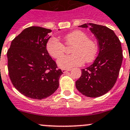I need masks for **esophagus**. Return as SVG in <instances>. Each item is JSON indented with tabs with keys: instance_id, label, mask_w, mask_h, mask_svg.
I'll use <instances>...</instances> for the list:
<instances>
[{
	"instance_id": "esophagus-1",
	"label": "esophagus",
	"mask_w": 130,
	"mask_h": 130,
	"mask_svg": "<svg viewBox=\"0 0 130 130\" xmlns=\"http://www.w3.org/2000/svg\"><path fill=\"white\" fill-rule=\"evenodd\" d=\"M71 69H62V72L63 73H65V72H68V71H71Z\"/></svg>"
}]
</instances>
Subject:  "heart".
Returning a JSON list of instances; mask_svg holds the SVG:
<instances>
[{"mask_svg":"<svg viewBox=\"0 0 130 130\" xmlns=\"http://www.w3.org/2000/svg\"><path fill=\"white\" fill-rule=\"evenodd\" d=\"M63 39L67 45H73L71 56L61 57L65 52V46L56 38L52 37L46 43V51L51 56L55 59L61 57L58 61V65L63 69L80 66L85 61L90 62L95 58L98 50L96 43L89 39L85 31L74 30L65 35Z\"/></svg>","mask_w":130,"mask_h":130,"instance_id":"obj_1","label":"heart"}]
</instances>
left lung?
I'll return each instance as SVG.
<instances>
[{
	"label": "left lung",
	"instance_id": "1",
	"mask_svg": "<svg viewBox=\"0 0 130 130\" xmlns=\"http://www.w3.org/2000/svg\"><path fill=\"white\" fill-rule=\"evenodd\" d=\"M79 27L89 28L98 40L99 52L93 63L82 70L76 87L84 95L96 98L107 93L116 83L123 59L121 43L114 31L104 26L89 23Z\"/></svg>",
	"mask_w": 130,
	"mask_h": 130
}]
</instances>
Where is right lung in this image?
I'll return each mask as SVG.
<instances>
[{
    "label": "right lung",
    "instance_id": "1",
    "mask_svg": "<svg viewBox=\"0 0 130 130\" xmlns=\"http://www.w3.org/2000/svg\"><path fill=\"white\" fill-rule=\"evenodd\" d=\"M51 31L39 26L24 29L11 41L7 52L8 72L13 85L30 99H46L59 87L63 72L56 69V63L46 51Z\"/></svg>",
    "mask_w": 130,
    "mask_h": 130
}]
</instances>
